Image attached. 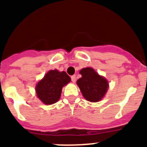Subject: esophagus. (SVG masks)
Wrapping results in <instances>:
<instances>
[{
    "instance_id": "1",
    "label": "esophagus",
    "mask_w": 147,
    "mask_h": 147,
    "mask_svg": "<svg viewBox=\"0 0 147 147\" xmlns=\"http://www.w3.org/2000/svg\"><path fill=\"white\" fill-rule=\"evenodd\" d=\"M71 81L73 82H75L76 80V75H73V76H71Z\"/></svg>"
}]
</instances>
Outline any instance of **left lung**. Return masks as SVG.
<instances>
[{
    "instance_id": "8db88e82",
    "label": "left lung",
    "mask_w": 147,
    "mask_h": 147,
    "mask_svg": "<svg viewBox=\"0 0 147 147\" xmlns=\"http://www.w3.org/2000/svg\"><path fill=\"white\" fill-rule=\"evenodd\" d=\"M82 77L76 84L81 90L83 96L89 102H96L103 98L108 88V82L91 67H85L80 71Z\"/></svg>"
}]
</instances>
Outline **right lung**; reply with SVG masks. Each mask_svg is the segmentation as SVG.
Returning a JSON list of instances; mask_svg holds the SVG:
<instances>
[{
    "label": "right lung",
    "instance_id": "add662e5",
    "mask_svg": "<svg viewBox=\"0 0 147 147\" xmlns=\"http://www.w3.org/2000/svg\"><path fill=\"white\" fill-rule=\"evenodd\" d=\"M71 82V78L65 71L51 70L37 83V96L45 105H52L59 99L62 88Z\"/></svg>",
    "mask_w": 147,
    "mask_h": 147
}]
</instances>
